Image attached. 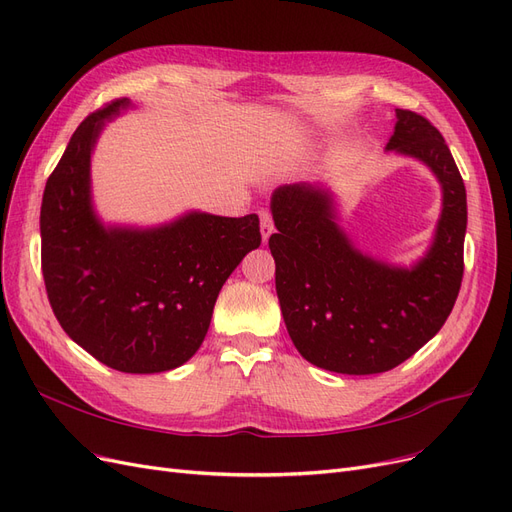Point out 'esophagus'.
Listing matches in <instances>:
<instances>
[{
  "mask_svg": "<svg viewBox=\"0 0 512 512\" xmlns=\"http://www.w3.org/2000/svg\"><path fill=\"white\" fill-rule=\"evenodd\" d=\"M259 219H261V240L268 242L274 232V221L270 211H259Z\"/></svg>",
  "mask_w": 512,
  "mask_h": 512,
  "instance_id": "34e87169",
  "label": "esophagus"
}]
</instances>
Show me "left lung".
<instances>
[{
	"label": "left lung",
	"mask_w": 512,
	"mask_h": 512,
	"mask_svg": "<svg viewBox=\"0 0 512 512\" xmlns=\"http://www.w3.org/2000/svg\"><path fill=\"white\" fill-rule=\"evenodd\" d=\"M386 149L424 162L443 189L434 240L409 270L354 249L329 189L293 183L272 194L282 318L299 354L335 373H384L407 361L445 325L462 285L466 187L443 135L420 113L396 109Z\"/></svg>",
	"instance_id": "obj_1"
}]
</instances>
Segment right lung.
Masks as SVG:
<instances>
[{
  "label": "right lung",
  "mask_w": 512,
  "mask_h": 512,
  "mask_svg": "<svg viewBox=\"0 0 512 512\" xmlns=\"http://www.w3.org/2000/svg\"><path fill=\"white\" fill-rule=\"evenodd\" d=\"M116 99L78 126L46 181L42 274L63 331L122 373L170 371L196 354L223 282L261 244L259 217L187 213L149 230L105 227L90 198V154Z\"/></svg>",
  "instance_id": "right-lung-1"
}]
</instances>
